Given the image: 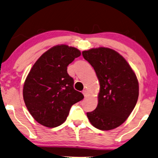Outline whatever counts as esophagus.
<instances>
[{
	"instance_id": "obj_1",
	"label": "esophagus",
	"mask_w": 158,
	"mask_h": 158,
	"mask_svg": "<svg viewBox=\"0 0 158 158\" xmlns=\"http://www.w3.org/2000/svg\"><path fill=\"white\" fill-rule=\"evenodd\" d=\"M82 93H83V94H84V96L85 97H87V95H88V92H87V91L86 89H85V90H83L82 91Z\"/></svg>"
}]
</instances>
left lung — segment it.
Listing matches in <instances>:
<instances>
[{
  "label": "left lung",
  "mask_w": 158,
  "mask_h": 158,
  "mask_svg": "<svg viewBox=\"0 0 158 158\" xmlns=\"http://www.w3.org/2000/svg\"><path fill=\"white\" fill-rule=\"evenodd\" d=\"M82 56L95 71L100 82L96 109L87 113L91 124L108 131L125 122L135 107L139 97L136 73L121 55L108 48L84 50Z\"/></svg>",
  "instance_id": "left-lung-1"
}]
</instances>
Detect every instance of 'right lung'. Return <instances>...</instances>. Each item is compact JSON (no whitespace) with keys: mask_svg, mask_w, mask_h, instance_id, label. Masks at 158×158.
<instances>
[{"mask_svg":"<svg viewBox=\"0 0 158 158\" xmlns=\"http://www.w3.org/2000/svg\"><path fill=\"white\" fill-rule=\"evenodd\" d=\"M81 56L80 50L66 45L53 46L40 57L25 79L23 98L29 113L48 128L64 123L71 107L84 95L73 88L67 66Z\"/></svg>","mask_w":158,"mask_h":158,"instance_id":"right-lung-1","label":"right lung"}]
</instances>
